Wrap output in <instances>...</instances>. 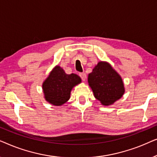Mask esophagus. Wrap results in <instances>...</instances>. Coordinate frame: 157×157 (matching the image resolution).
I'll use <instances>...</instances> for the list:
<instances>
[{"label":"esophagus","instance_id":"obj_1","mask_svg":"<svg viewBox=\"0 0 157 157\" xmlns=\"http://www.w3.org/2000/svg\"><path fill=\"white\" fill-rule=\"evenodd\" d=\"M79 76H80L81 79H82V81H86V74H84V73H80Z\"/></svg>","mask_w":157,"mask_h":157}]
</instances>
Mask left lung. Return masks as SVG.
<instances>
[{
    "label": "left lung",
    "mask_w": 157,
    "mask_h": 157,
    "mask_svg": "<svg viewBox=\"0 0 157 157\" xmlns=\"http://www.w3.org/2000/svg\"><path fill=\"white\" fill-rule=\"evenodd\" d=\"M89 86L96 99L109 106L124 95V83L120 75L107 62H98L88 76Z\"/></svg>",
    "instance_id": "8db88e82"
}]
</instances>
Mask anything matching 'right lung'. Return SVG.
I'll use <instances>...</instances> for the list:
<instances>
[{"label": "right lung", "instance_id": "right-lung-1", "mask_svg": "<svg viewBox=\"0 0 157 157\" xmlns=\"http://www.w3.org/2000/svg\"><path fill=\"white\" fill-rule=\"evenodd\" d=\"M81 82L78 75L66 74L63 68L56 66L43 83L45 99L54 106H61L70 98L73 88Z\"/></svg>", "mask_w": 157, "mask_h": 157}]
</instances>
